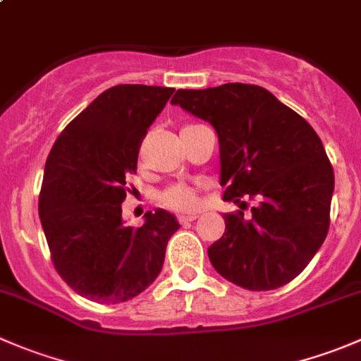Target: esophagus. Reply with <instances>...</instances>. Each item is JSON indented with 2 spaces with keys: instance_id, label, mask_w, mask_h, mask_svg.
I'll list each match as a JSON object with an SVG mask.
<instances>
[{
  "instance_id": "34e87169",
  "label": "esophagus",
  "mask_w": 361,
  "mask_h": 361,
  "mask_svg": "<svg viewBox=\"0 0 361 361\" xmlns=\"http://www.w3.org/2000/svg\"><path fill=\"white\" fill-rule=\"evenodd\" d=\"M195 218H197V214H195V213H190V214H180V216H178V221H180V224L183 225V224H188V221H194Z\"/></svg>"
}]
</instances>
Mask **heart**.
Returning a JSON list of instances; mask_svg holds the SVG:
<instances>
[{"label":"heart","mask_w":361,"mask_h":361,"mask_svg":"<svg viewBox=\"0 0 361 361\" xmlns=\"http://www.w3.org/2000/svg\"><path fill=\"white\" fill-rule=\"evenodd\" d=\"M160 202L174 211H190L197 204V192L188 185H173L167 190H164V194L160 195Z\"/></svg>","instance_id":"obj_1"}]
</instances>
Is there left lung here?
Instances as JSON below:
<instances>
[{
	"mask_svg": "<svg viewBox=\"0 0 361 361\" xmlns=\"http://www.w3.org/2000/svg\"><path fill=\"white\" fill-rule=\"evenodd\" d=\"M214 127L225 201L255 199L251 216L225 213L207 257L227 281L265 292L297 278L330 227L334 169L322 140L267 89L224 83L180 89L171 99Z\"/></svg>",
	"mask_w": 361,
	"mask_h": 361,
	"instance_id": "left-lung-1",
	"label": "left lung"
}]
</instances>
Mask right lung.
Returning a JSON list of instances; mask_svg holds the SVG:
<instances>
[{"label": "right lung", "mask_w": 361, "mask_h": 361, "mask_svg": "<svg viewBox=\"0 0 361 361\" xmlns=\"http://www.w3.org/2000/svg\"><path fill=\"white\" fill-rule=\"evenodd\" d=\"M174 89L115 85L68 123L45 164L38 211L56 271L76 293L120 304L160 274L166 246L180 228L164 209L126 227L122 202L148 127Z\"/></svg>", "instance_id": "obj_1"}]
</instances>
